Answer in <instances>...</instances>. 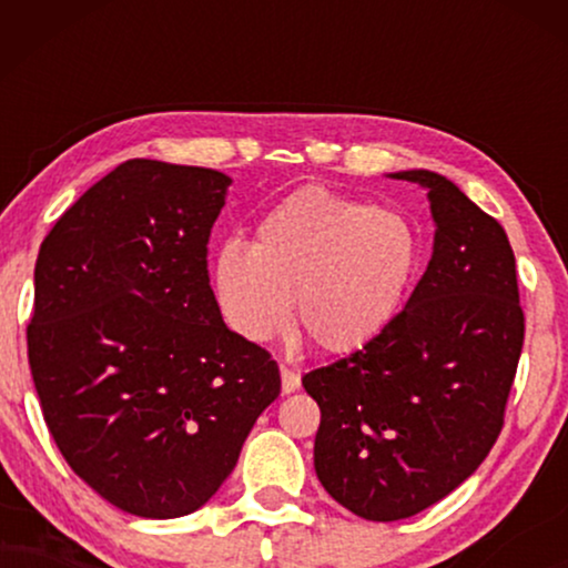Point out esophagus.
Here are the masks:
<instances>
[{"label":"esophagus","mask_w":568,"mask_h":568,"mask_svg":"<svg viewBox=\"0 0 568 568\" xmlns=\"http://www.w3.org/2000/svg\"><path fill=\"white\" fill-rule=\"evenodd\" d=\"M300 375L294 369H290V367H282V390L290 395V393H294V390H300Z\"/></svg>","instance_id":"obj_1"}]
</instances>
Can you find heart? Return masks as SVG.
<instances>
[{
	"label": "heart",
	"mask_w": 568,
	"mask_h": 568,
	"mask_svg": "<svg viewBox=\"0 0 568 568\" xmlns=\"http://www.w3.org/2000/svg\"><path fill=\"white\" fill-rule=\"evenodd\" d=\"M416 268V235L395 212L321 185L261 216L253 243L227 240L212 284L224 323L251 344L297 328L328 354L367 346L398 313Z\"/></svg>",
	"instance_id": "b5f03b06"
}]
</instances>
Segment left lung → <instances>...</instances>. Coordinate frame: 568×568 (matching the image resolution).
Wrapping results in <instances>:
<instances>
[{
	"label": "left lung",
	"instance_id": "left-lung-1",
	"mask_svg": "<svg viewBox=\"0 0 568 568\" xmlns=\"http://www.w3.org/2000/svg\"><path fill=\"white\" fill-rule=\"evenodd\" d=\"M434 253L406 307L354 354L302 377L321 406L315 473L372 523L414 517L491 453L525 341L515 253L494 216L432 170Z\"/></svg>",
	"mask_w": 568,
	"mask_h": 568
}]
</instances>
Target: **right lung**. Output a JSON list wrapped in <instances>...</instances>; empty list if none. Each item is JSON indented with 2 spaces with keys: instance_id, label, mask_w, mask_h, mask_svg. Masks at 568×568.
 Returning a JSON list of instances; mask_svg holds the SVG:
<instances>
[{
  "instance_id": "right-lung-1",
  "label": "right lung",
  "mask_w": 568,
  "mask_h": 568,
  "mask_svg": "<svg viewBox=\"0 0 568 568\" xmlns=\"http://www.w3.org/2000/svg\"><path fill=\"white\" fill-rule=\"evenodd\" d=\"M230 183L126 160L38 251L28 362L43 418L69 468L129 515L204 507L282 390L276 362L224 325L209 286Z\"/></svg>"
}]
</instances>
